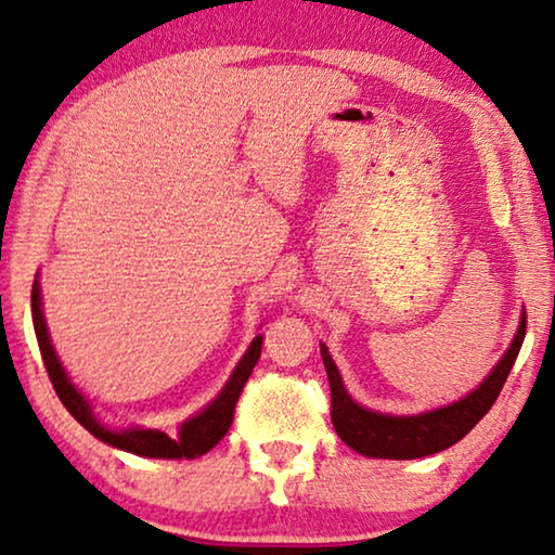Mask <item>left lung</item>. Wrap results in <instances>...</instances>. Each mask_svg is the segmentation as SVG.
Returning a JSON list of instances; mask_svg holds the SVG:
<instances>
[{
  "label": "left lung",
  "mask_w": 555,
  "mask_h": 555,
  "mask_svg": "<svg viewBox=\"0 0 555 555\" xmlns=\"http://www.w3.org/2000/svg\"><path fill=\"white\" fill-rule=\"evenodd\" d=\"M526 337V314L520 317L518 332L511 341L508 352L501 362L493 366V372L475 387L463 400L437 408L423 415H382L357 404L345 389V382L339 377L337 364L330 357V349L322 345V359L326 377L332 389V425L341 442L362 452L366 457H389V460H415L435 452L448 450L450 444L473 430L475 425L486 417V412L493 408V402L501 395V389L508 379Z\"/></svg>",
  "instance_id": "left-lung-1"
}]
</instances>
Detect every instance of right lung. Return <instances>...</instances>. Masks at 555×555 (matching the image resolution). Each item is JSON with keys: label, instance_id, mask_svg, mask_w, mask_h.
<instances>
[{"label": "right lung", "instance_id": "add662e5", "mask_svg": "<svg viewBox=\"0 0 555 555\" xmlns=\"http://www.w3.org/2000/svg\"><path fill=\"white\" fill-rule=\"evenodd\" d=\"M33 324L37 334V345H40L44 370L50 374V382L54 392L65 404L69 415H73L77 423H80L85 430L92 433L98 440H103L113 448L132 452V455L143 457H163V460H193L198 455H206V452L218 444V440L229 433L233 423V410H236V402L241 397V389L251 377L256 362L261 357V341L263 337H256L251 347L246 349V354L241 357L236 370L225 382V387L218 392V397L210 404H206L198 415L185 420L181 425V433L178 437H170L160 430H143V427H130V430H111L103 423H98V417L92 415L90 402L85 400L80 389H77L73 382H69L67 372L62 370L57 354H54V347L50 341V332H47L44 314H42V294H40V281L33 284Z\"/></svg>", "mask_w": 555, "mask_h": 555}]
</instances>
